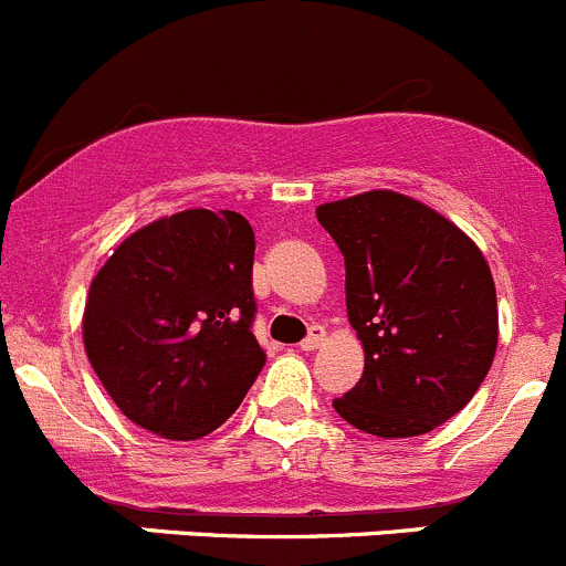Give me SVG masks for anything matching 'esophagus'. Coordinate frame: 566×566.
I'll return each mask as SVG.
<instances>
[{
	"mask_svg": "<svg viewBox=\"0 0 566 566\" xmlns=\"http://www.w3.org/2000/svg\"><path fill=\"white\" fill-rule=\"evenodd\" d=\"M322 342H325V327H322V325H311L308 336H305L303 342H300V347H303V349H316Z\"/></svg>",
	"mask_w": 566,
	"mask_h": 566,
	"instance_id": "34e87169",
	"label": "esophagus"
}]
</instances>
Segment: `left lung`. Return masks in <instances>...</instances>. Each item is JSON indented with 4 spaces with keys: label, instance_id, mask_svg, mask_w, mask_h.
Listing matches in <instances>:
<instances>
[{
    "label": "left lung",
    "instance_id": "left-lung-1",
    "mask_svg": "<svg viewBox=\"0 0 566 566\" xmlns=\"http://www.w3.org/2000/svg\"><path fill=\"white\" fill-rule=\"evenodd\" d=\"M316 219L344 255L347 316L367 360L333 408L384 439L439 428L481 389L497 349L486 258L453 222L395 191L327 202Z\"/></svg>",
    "mask_w": 566,
    "mask_h": 566
}]
</instances>
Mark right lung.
Wrapping results in <instances>:
<instances>
[{
  "label": "right lung",
  "instance_id": "add662e5",
  "mask_svg": "<svg viewBox=\"0 0 566 566\" xmlns=\"http://www.w3.org/2000/svg\"><path fill=\"white\" fill-rule=\"evenodd\" d=\"M255 233L235 211L158 219L116 247L85 300L91 367L122 413L164 439L224 422L266 364L252 336Z\"/></svg>",
  "mask_w": 566,
  "mask_h": 566
}]
</instances>
